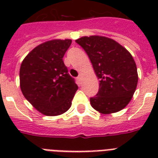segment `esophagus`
I'll list each match as a JSON object with an SVG mask.
<instances>
[{
	"instance_id": "obj_1",
	"label": "esophagus",
	"mask_w": 158,
	"mask_h": 158,
	"mask_svg": "<svg viewBox=\"0 0 158 158\" xmlns=\"http://www.w3.org/2000/svg\"><path fill=\"white\" fill-rule=\"evenodd\" d=\"M77 81L79 82V84H80V81H81V76L77 77Z\"/></svg>"
}]
</instances>
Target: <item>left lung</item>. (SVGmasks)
Wrapping results in <instances>:
<instances>
[{"mask_svg":"<svg viewBox=\"0 0 158 158\" xmlns=\"http://www.w3.org/2000/svg\"><path fill=\"white\" fill-rule=\"evenodd\" d=\"M86 52L98 78L99 90L90 104L102 114L120 111L129 104L138 84L135 60L124 47L102 36L75 40Z\"/></svg>","mask_w":158,"mask_h":158,"instance_id":"obj_1","label":"left lung"}]
</instances>
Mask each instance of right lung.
<instances>
[{
  "label": "right lung",
  "instance_id": "add662e5",
  "mask_svg": "<svg viewBox=\"0 0 158 158\" xmlns=\"http://www.w3.org/2000/svg\"><path fill=\"white\" fill-rule=\"evenodd\" d=\"M71 43L70 39H55L42 43L31 51L21 64V91L43 115H61L71 106L78 86L63 61Z\"/></svg>",
  "mask_w": 158,
  "mask_h": 158
}]
</instances>
